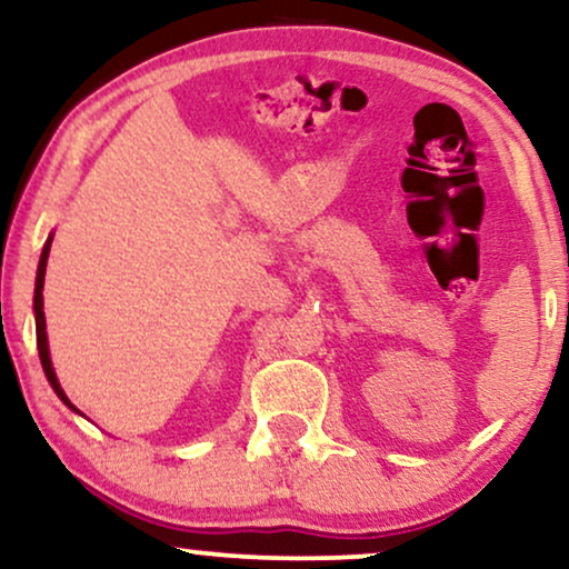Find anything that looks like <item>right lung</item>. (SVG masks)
<instances>
[{
  "label": "right lung",
  "instance_id": "1",
  "mask_svg": "<svg viewBox=\"0 0 569 569\" xmlns=\"http://www.w3.org/2000/svg\"><path fill=\"white\" fill-rule=\"evenodd\" d=\"M51 238H54V234H49L47 246H43V250H41L39 274H36V292H33V311H36V345H39V358H41L43 373H47V379H49V383H51V389H54L59 400H62L64 405H68L70 410L80 412V410L76 408V405H72V402L68 400V395H64V389L59 387V381H57V373H54V368H51V358H49V342H47V319H43V295H41V290H43V274H47V258H49Z\"/></svg>",
  "mask_w": 569,
  "mask_h": 569
}]
</instances>
